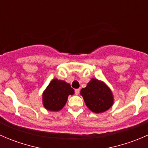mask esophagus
Here are the masks:
<instances>
[{"mask_svg":"<svg viewBox=\"0 0 148 148\" xmlns=\"http://www.w3.org/2000/svg\"><path fill=\"white\" fill-rule=\"evenodd\" d=\"M79 91H80L79 89H75V94H76V95H78L79 94Z\"/></svg>","mask_w":148,"mask_h":148,"instance_id":"esophagus-1","label":"esophagus"}]
</instances>
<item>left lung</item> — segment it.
Here are the masks:
<instances>
[{
  "label": "left lung",
  "mask_w": 148,
  "mask_h": 148,
  "mask_svg": "<svg viewBox=\"0 0 148 148\" xmlns=\"http://www.w3.org/2000/svg\"><path fill=\"white\" fill-rule=\"evenodd\" d=\"M80 95L86 107L95 113H102L114 104V96L110 88L104 82L96 78L91 79Z\"/></svg>",
  "instance_id": "8db88e82"
}]
</instances>
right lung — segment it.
<instances>
[{
    "instance_id": "1",
    "label": "right lung",
    "mask_w": 148,
    "mask_h": 148,
    "mask_svg": "<svg viewBox=\"0 0 148 148\" xmlns=\"http://www.w3.org/2000/svg\"><path fill=\"white\" fill-rule=\"evenodd\" d=\"M74 94V90L69 84L55 78L43 92V105L49 111L58 112L65 106L69 95Z\"/></svg>"
}]
</instances>
